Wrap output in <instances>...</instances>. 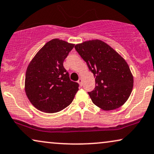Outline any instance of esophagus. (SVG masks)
I'll return each mask as SVG.
<instances>
[{
  "label": "esophagus",
  "instance_id": "esophagus-1",
  "mask_svg": "<svg viewBox=\"0 0 154 154\" xmlns=\"http://www.w3.org/2000/svg\"><path fill=\"white\" fill-rule=\"evenodd\" d=\"M78 83H79L81 85H83V79H82L81 78H80V79H79V81H78Z\"/></svg>",
  "mask_w": 154,
  "mask_h": 154
}]
</instances>
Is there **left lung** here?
<instances>
[{
    "instance_id": "8db88e82",
    "label": "left lung",
    "mask_w": 154,
    "mask_h": 154,
    "mask_svg": "<svg viewBox=\"0 0 154 154\" xmlns=\"http://www.w3.org/2000/svg\"><path fill=\"white\" fill-rule=\"evenodd\" d=\"M75 49L95 79V89L88 93L93 103L107 111L123 105L134 85L132 73L125 60L100 39L78 44Z\"/></svg>"
}]
</instances>
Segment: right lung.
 I'll use <instances>...</instances> for the list:
<instances>
[{"instance_id": "1", "label": "right lung", "mask_w": 154, "mask_h": 154, "mask_svg": "<svg viewBox=\"0 0 154 154\" xmlns=\"http://www.w3.org/2000/svg\"><path fill=\"white\" fill-rule=\"evenodd\" d=\"M73 47V44L53 39L29 62L25 91L32 105L39 110L55 113L72 103L79 91V83L70 80L63 63Z\"/></svg>"}]
</instances>
